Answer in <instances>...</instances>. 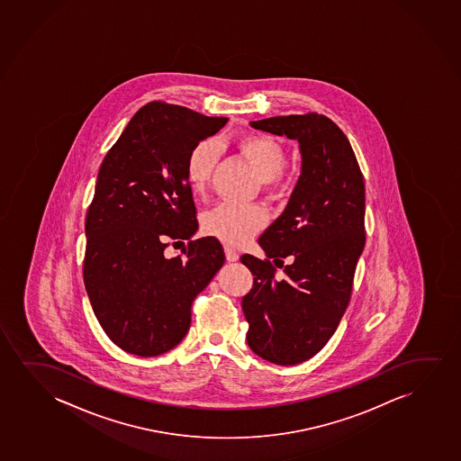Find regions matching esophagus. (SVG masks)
<instances>
[{
	"label": "esophagus",
	"instance_id": "34e87169",
	"mask_svg": "<svg viewBox=\"0 0 461 461\" xmlns=\"http://www.w3.org/2000/svg\"><path fill=\"white\" fill-rule=\"evenodd\" d=\"M224 252H226V258H228L229 262H237L239 260V252L232 249L230 246H224Z\"/></svg>",
	"mask_w": 461,
	"mask_h": 461
}]
</instances>
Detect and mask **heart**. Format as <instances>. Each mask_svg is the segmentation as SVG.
I'll return each instance as SVG.
<instances>
[{"mask_svg":"<svg viewBox=\"0 0 461 461\" xmlns=\"http://www.w3.org/2000/svg\"><path fill=\"white\" fill-rule=\"evenodd\" d=\"M235 146L267 186L276 184L279 172L283 171L285 163L283 146L276 140L267 135L249 133L240 136ZM218 155L220 148L213 140H203L191 149L185 172L193 193L203 194L205 191L218 161ZM267 222L268 216L258 205L221 203L205 215L203 229L226 245L243 246L254 235H258L267 226Z\"/></svg>","mask_w":461,"mask_h":461,"instance_id":"1","label":"heart"}]
</instances>
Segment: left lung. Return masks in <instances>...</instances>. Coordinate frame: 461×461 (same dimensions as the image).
<instances>
[{
  "label": "left lung",
  "mask_w": 461,
  "mask_h": 461,
  "mask_svg": "<svg viewBox=\"0 0 461 461\" xmlns=\"http://www.w3.org/2000/svg\"><path fill=\"white\" fill-rule=\"evenodd\" d=\"M249 123L300 142V178L287 207L258 239L268 258L241 256L254 276L241 300L248 345L267 361L295 366L325 347L350 303L366 245L364 178L344 131L326 116L309 113ZM285 257L291 264L285 267ZM276 266L285 267V277L276 276Z\"/></svg>",
  "instance_id": "left-lung-1"
}]
</instances>
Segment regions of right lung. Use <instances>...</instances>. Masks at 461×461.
I'll return each instance as SVG.
<instances>
[{
    "label": "right lung",
    "instance_id": "right-lung-1",
    "mask_svg": "<svg viewBox=\"0 0 461 461\" xmlns=\"http://www.w3.org/2000/svg\"><path fill=\"white\" fill-rule=\"evenodd\" d=\"M228 117L150 102L131 117L100 166L86 215L83 277L106 336L136 357L182 342L191 304L224 264L215 237L196 233L186 158ZM169 239H190L185 258H166Z\"/></svg>",
    "mask_w": 461,
    "mask_h": 461
}]
</instances>
